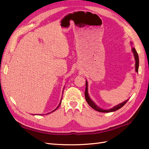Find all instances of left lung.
<instances>
[{"label": "left lung", "instance_id": "8db88e82", "mask_svg": "<svg viewBox=\"0 0 149 149\" xmlns=\"http://www.w3.org/2000/svg\"><path fill=\"white\" fill-rule=\"evenodd\" d=\"M132 52H133L135 62H136V63H135L136 72H138V67H139V57H138V53L136 52V50L135 48H132ZM84 95H85V99H86V102H88V104H89L90 106H91L95 110H96V111H97L101 112V113H109V112L115 111L121 108V107L124 106L125 104H126V102H127L128 101V100H125V101H124V102H123L122 103H120V104H118L117 106L113 107V108H111V109H101L100 107H99V106H97L96 104L94 103V102H93V100L90 98L89 95H88V82L86 81V90H85Z\"/></svg>", "mask_w": 149, "mask_h": 149}]
</instances>
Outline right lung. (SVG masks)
Wrapping results in <instances>:
<instances>
[{
	"instance_id": "add662e5",
	"label": "right lung",
	"mask_w": 149,
	"mask_h": 149,
	"mask_svg": "<svg viewBox=\"0 0 149 149\" xmlns=\"http://www.w3.org/2000/svg\"><path fill=\"white\" fill-rule=\"evenodd\" d=\"M61 102H60V103H59V106H58V107H56V109H55L54 110H53L52 112H54V111H56V110L57 109H58V107H59V106H60V104H61ZM52 112H50V113H52ZM48 114H49V113H48Z\"/></svg>"
}]
</instances>
